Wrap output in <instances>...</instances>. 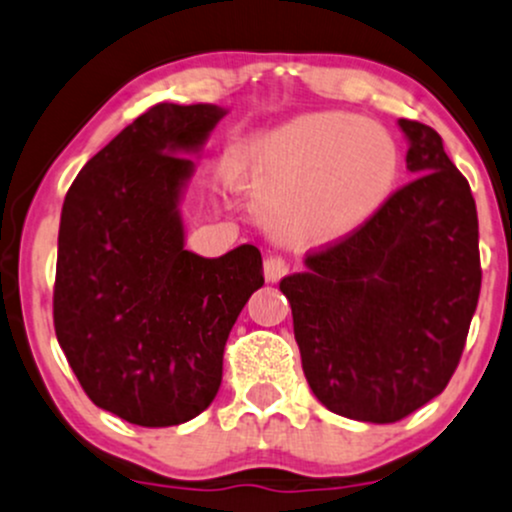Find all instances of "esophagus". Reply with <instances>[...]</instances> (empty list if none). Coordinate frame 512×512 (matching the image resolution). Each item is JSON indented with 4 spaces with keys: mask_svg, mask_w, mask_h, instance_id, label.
<instances>
[{
    "mask_svg": "<svg viewBox=\"0 0 512 512\" xmlns=\"http://www.w3.org/2000/svg\"><path fill=\"white\" fill-rule=\"evenodd\" d=\"M288 271H290V263L285 261L283 256H271L266 258V263H263V273H266L268 283H276V280L288 276Z\"/></svg>",
    "mask_w": 512,
    "mask_h": 512,
    "instance_id": "1",
    "label": "esophagus"
}]
</instances>
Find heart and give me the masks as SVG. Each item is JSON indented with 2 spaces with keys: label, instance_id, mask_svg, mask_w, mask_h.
Masks as SVG:
<instances>
[{
  "label": "heart",
  "instance_id": "1",
  "mask_svg": "<svg viewBox=\"0 0 512 512\" xmlns=\"http://www.w3.org/2000/svg\"><path fill=\"white\" fill-rule=\"evenodd\" d=\"M400 153L378 124L346 112H315L236 146L227 178L293 244H324L354 232L395 188Z\"/></svg>",
  "mask_w": 512,
  "mask_h": 512
}]
</instances>
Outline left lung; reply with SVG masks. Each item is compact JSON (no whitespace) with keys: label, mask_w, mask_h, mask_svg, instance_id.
Listing matches in <instances>:
<instances>
[{"label":"left lung","mask_w":512,"mask_h":512,"mask_svg":"<svg viewBox=\"0 0 512 512\" xmlns=\"http://www.w3.org/2000/svg\"><path fill=\"white\" fill-rule=\"evenodd\" d=\"M400 129L417 178L354 232L307 251L305 273L280 280L312 393L376 425L447 388L481 293L469 180L432 126L400 119Z\"/></svg>","instance_id":"left-lung-1"}]
</instances>
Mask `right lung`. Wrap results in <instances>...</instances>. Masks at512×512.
I'll list each match as a JSON object with an SVG mask.
<instances>
[{
    "label": "right lung",
    "instance_id": "1",
    "mask_svg": "<svg viewBox=\"0 0 512 512\" xmlns=\"http://www.w3.org/2000/svg\"><path fill=\"white\" fill-rule=\"evenodd\" d=\"M224 112L153 104L92 156L60 214L53 324L97 408L170 427L210 408L236 317L263 285L256 246L202 258L183 246L180 190Z\"/></svg>",
    "mask_w": 512,
    "mask_h": 512
}]
</instances>
